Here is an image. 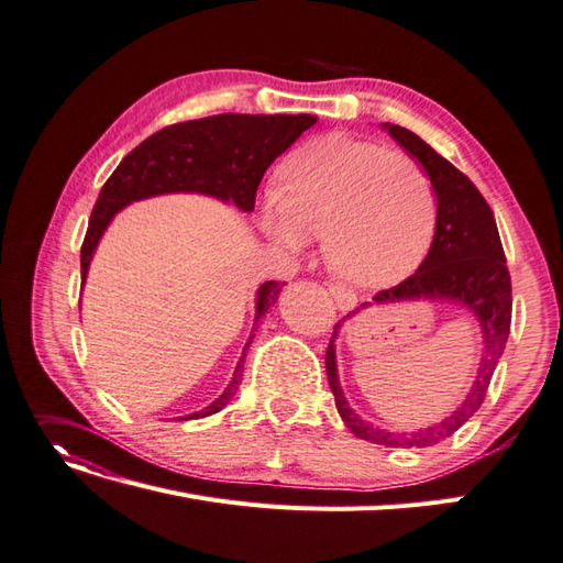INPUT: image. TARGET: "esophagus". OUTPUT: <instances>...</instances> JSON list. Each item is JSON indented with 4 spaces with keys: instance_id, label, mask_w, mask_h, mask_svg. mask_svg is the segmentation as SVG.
Here are the masks:
<instances>
[{
    "instance_id": "1",
    "label": "esophagus",
    "mask_w": 563,
    "mask_h": 563,
    "mask_svg": "<svg viewBox=\"0 0 563 563\" xmlns=\"http://www.w3.org/2000/svg\"><path fill=\"white\" fill-rule=\"evenodd\" d=\"M330 295H333L340 311H352L358 305L356 295L352 290H347V287H342V285H330Z\"/></svg>"
}]
</instances>
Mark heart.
I'll use <instances>...</instances> for the list:
<instances>
[{"mask_svg":"<svg viewBox=\"0 0 563 563\" xmlns=\"http://www.w3.org/2000/svg\"><path fill=\"white\" fill-rule=\"evenodd\" d=\"M258 223L290 250L321 235L338 278L378 290L423 264L438 228V195L413 156L325 135L285 158L280 190L264 195Z\"/></svg>","mask_w":563,"mask_h":563,"instance_id":"obj_1","label":"heart"}]
</instances>
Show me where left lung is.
<instances>
[{"label":"left lung","mask_w":563,"mask_h":563,"mask_svg":"<svg viewBox=\"0 0 563 563\" xmlns=\"http://www.w3.org/2000/svg\"><path fill=\"white\" fill-rule=\"evenodd\" d=\"M401 150L419 162L435 185L438 195V228L435 238L428 250V256L411 278L399 283L390 290H383L373 301H366L362 308L376 303H404L405 300H440L468 310L482 328L484 354L472 390L462 400V405L442 422L428 429L416 431H385L375 424L362 420L350 407L341 393L336 376L334 342L344 320H349L358 310L338 321L333 338L325 350V373L330 390L335 395V407L342 423L347 426L356 438L383 446H430L444 438H450L464 426L471 416L481 409L487 385L504 354V344L509 338L511 325V278L504 258L501 240L497 233V223L493 209L478 192L464 173L446 162L435 150L423 142L419 135L399 128L395 123H380Z\"/></svg>","instance_id":"8db88e82"}]
</instances>
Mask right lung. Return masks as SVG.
Here are the masks:
<instances>
[{"label": "right lung", "mask_w": 563, "mask_h": 563, "mask_svg": "<svg viewBox=\"0 0 563 563\" xmlns=\"http://www.w3.org/2000/svg\"><path fill=\"white\" fill-rule=\"evenodd\" d=\"M316 123L309 113H219L199 121H185L168 125L154 133L128 154L111 173L99 192L90 216L88 235L80 250L82 285L88 278L90 262L97 244L107 233L113 216L128 205L158 195H207L235 205L240 211L252 213L256 187L262 183L266 168L297 142V137ZM285 285V283H283ZM283 285L266 280L258 285L254 297V325L264 319L266 311L276 305ZM254 335L244 344L233 378L219 399L209 407L183 416V421L205 419L221 411L242 383V362Z\"/></svg>", "instance_id": "1"}]
</instances>
